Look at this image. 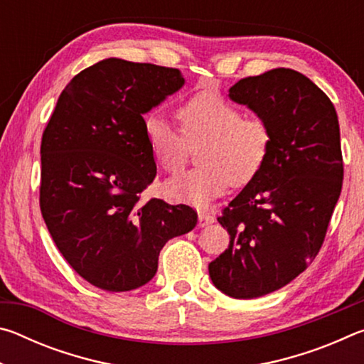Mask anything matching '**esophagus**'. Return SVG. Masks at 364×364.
Masks as SVG:
<instances>
[{
    "instance_id": "34e87169",
    "label": "esophagus",
    "mask_w": 364,
    "mask_h": 364,
    "mask_svg": "<svg viewBox=\"0 0 364 364\" xmlns=\"http://www.w3.org/2000/svg\"><path fill=\"white\" fill-rule=\"evenodd\" d=\"M213 221H215L213 215L204 213V212L199 213V228H205V226H208V225H212Z\"/></svg>"
}]
</instances>
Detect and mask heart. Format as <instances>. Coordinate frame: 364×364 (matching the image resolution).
Returning <instances> with one entry per match:
<instances>
[{"label": "heart", "mask_w": 364, "mask_h": 364, "mask_svg": "<svg viewBox=\"0 0 364 364\" xmlns=\"http://www.w3.org/2000/svg\"><path fill=\"white\" fill-rule=\"evenodd\" d=\"M181 133L157 114L144 120L151 154L167 173H178L188 149L202 144L197 160L202 167L171 178L164 193L173 202L204 208L223 196L230 184L244 186L260 173L267 162L271 133L258 117L242 112L223 97L200 93L176 110Z\"/></svg>", "instance_id": "heart-1"}]
</instances>
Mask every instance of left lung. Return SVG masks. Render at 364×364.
I'll list each match as a JSON object with an SVG mask.
<instances>
[{"instance_id": "obj_1", "label": "left lung", "mask_w": 364, "mask_h": 364, "mask_svg": "<svg viewBox=\"0 0 364 364\" xmlns=\"http://www.w3.org/2000/svg\"><path fill=\"white\" fill-rule=\"evenodd\" d=\"M228 96L267 123L271 147L218 218L230 245L208 274L230 297L257 299L297 278L321 249L342 191L341 130L329 97L292 69L239 80Z\"/></svg>"}]
</instances>
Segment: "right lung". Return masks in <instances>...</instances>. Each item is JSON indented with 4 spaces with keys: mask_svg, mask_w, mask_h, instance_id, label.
<instances>
[{
    "mask_svg": "<svg viewBox=\"0 0 364 364\" xmlns=\"http://www.w3.org/2000/svg\"><path fill=\"white\" fill-rule=\"evenodd\" d=\"M183 85L178 69L102 59L70 80L43 133V220L67 263L104 291L147 284L164 245L197 223L188 205L139 202L157 173L143 115Z\"/></svg>",
    "mask_w": 364,
    "mask_h": 364,
    "instance_id": "add662e5",
    "label": "right lung"
}]
</instances>
